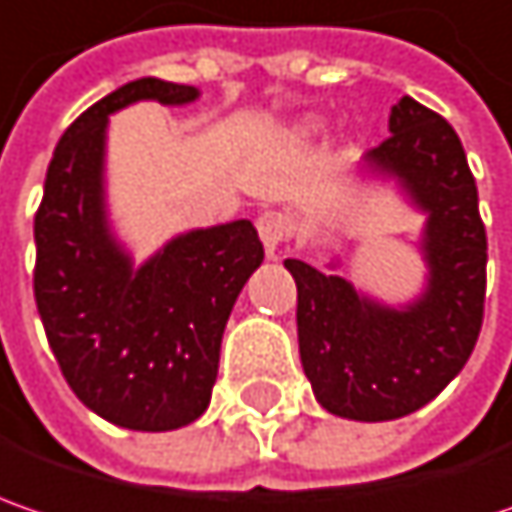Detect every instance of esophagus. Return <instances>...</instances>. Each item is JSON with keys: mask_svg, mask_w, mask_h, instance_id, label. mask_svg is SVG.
Wrapping results in <instances>:
<instances>
[{"mask_svg": "<svg viewBox=\"0 0 512 512\" xmlns=\"http://www.w3.org/2000/svg\"><path fill=\"white\" fill-rule=\"evenodd\" d=\"M257 234H260L266 252L275 255V249L289 243V237L295 234V220L286 211H263L257 217Z\"/></svg>", "mask_w": 512, "mask_h": 512, "instance_id": "esophagus-1", "label": "esophagus"}]
</instances>
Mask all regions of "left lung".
I'll list each match as a JSON object with an SVG mask.
<instances>
[{
	"instance_id": "left-lung-1",
	"label": "left lung",
	"mask_w": 512,
	"mask_h": 512,
	"mask_svg": "<svg viewBox=\"0 0 512 512\" xmlns=\"http://www.w3.org/2000/svg\"><path fill=\"white\" fill-rule=\"evenodd\" d=\"M388 130L368 162L429 211L426 295L388 310L339 275L284 260L298 286V350L313 394L330 414L365 423L406 417L461 374L487 295V228L461 138L408 95L391 106Z\"/></svg>"
}]
</instances>
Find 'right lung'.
Masks as SVG:
<instances>
[{"mask_svg":"<svg viewBox=\"0 0 512 512\" xmlns=\"http://www.w3.org/2000/svg\"><path fill=\"white\" fill-rule=\"evenodd\" d=\"M196 95L141 77L77 115L34 217V298L54 359L83 406L136 432L179 429L208 408L231 307L263 260L249 220L182 234L141 269L106 231V115Z\"/></svg>","mask_w":512,"mask_h":512,"instance_id":"right-lung-1","label":"right lung"}]
</instances>
